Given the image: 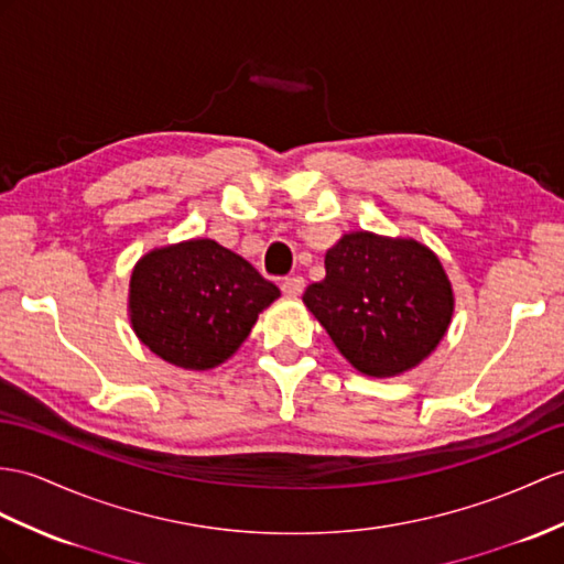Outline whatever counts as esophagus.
<instances>
[{"label": "esophagus", "mask_w": 564, "mask_h": 564, "mask_svg": "<svg viewBox=\"0 0 564 564\" xmlns=\"http://www.w3.org/2000/svg\"><path fill=\"white\" fill-rule=\"evenodd\" d=\"M304 286H306V282H304V278H299V274H292V278L282 280V292L286 296H299L301 292H304Z\"/></svg>", "instance_id": "obj_1"}]
</instances>
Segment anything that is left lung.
Returning <instances> with one entry per match:
<instances>
[{
	"mask_svg": "<svg viewBox=\"0 0 564 564\" xmlns=\"http://www.w3.org/2000/svg\"><path fill=\"white\" fill-rule=\"evenodd\" d=\"M304 304L354 368L388 378L437 347L455 299L419 241L354 231L325 253V278L306 286Z\"/></svg>",
	"mask_w": 564,
	"mask_h": 564,
	"instance_id": "left-lung-1",
	"label": "left lung"
}]
</instances>
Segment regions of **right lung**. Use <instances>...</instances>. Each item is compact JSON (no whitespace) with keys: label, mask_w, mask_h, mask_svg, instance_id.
Masks as SVG:
<instances>
[{"label":"right lung","mask_w":564,"mask_h":564,"mask_svg":"<svg viewBox=\"0 0 564 564\" xmlns=\"http://www.w3.org/2000/svg\"><path fill=\"white\" fill-rule=\"evenodd\" d=\"M280 296L249 260L213 239H191L139 260L131 274V325L174 366L205 370L235 354L258 313Z\"/></svg>","instance_id":"add662e5"}]
</instances>
